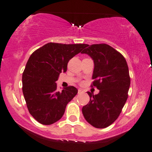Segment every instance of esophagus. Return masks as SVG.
I'll return each instance as SVG.
<instances>
[{
	"instance_id": "esophagus-1",
	"label": "esophagus",
	"mask_w": 152,
	"mask_h": 152,
	"mask_svg": "<svg viewBox=\"0 0 152 152\" xmlns=\"http://www.w3.org/2000/svg\"><path fill=\"white\" fill-rule=\"evenodd\" d=\"M83 90L82 89H78V94H80V93H83Z\"/></svg>"
}]
</instances>
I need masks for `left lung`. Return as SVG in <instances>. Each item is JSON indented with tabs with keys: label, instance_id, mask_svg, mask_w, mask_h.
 I'll return each mask as SVG.
<instances>
[{
	"label": "left lung",
	"instance_id": "left-lung-1",
	"mask_svg": "<svg viewBox=\"0 0 152 152\" xmlns=\"http://www.w3.org/2000/svg\"><path fill=\"white\" fill-rule=\"evenodd\" d=\"M86 48L81 53L90 55L95 64L91 87L95 86L99 93L94 95L88 92L90 99L82 112L90 125L104 128L118 118L127 100L129 69L125 57L110 45L93 44Z\"/></svg>",
	"mask_w": 152,
	"mask_h": 152
}]
</instances>
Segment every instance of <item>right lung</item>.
<instances>
[{
    "mask_svg": "<svg viewBox=\"0 0 152 152\" xmlns=\"http://www.w3.org/2000/svg\"><path fill=\"white\" fill-rule=\"evenodd\" d=\"M86 44L49 43L31 54L22 74V92L29 113L43 125L57 122L78 90L74 86L57 91L56 81L66 72L69 61Z\"/></svg>",
    "mask_w": 152,
    "mask_h": 152,
    "instance_id": "1",
    "label": "right lung"
}]
</instances>
